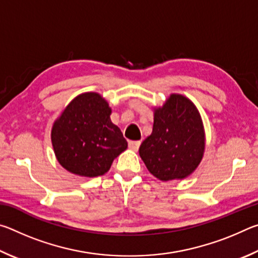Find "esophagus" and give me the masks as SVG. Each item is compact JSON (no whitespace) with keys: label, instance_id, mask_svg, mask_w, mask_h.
<instances>
[{"label":"esophagus","instance_id":"34e87169","mask_svg":"<svg viewBox=\"0 0 258 258\" xmlns=\"http://www.w3.org/2000/svg\"><path fill=\"white\" fill-rule=\"evenodd\" d=\"M140 145H141V142H140V141H130V142H128L130 149H132V150H134V151H137V150L139 149Z\"/></svg>","mask_w":258,"mask_h":258}]
</instances>
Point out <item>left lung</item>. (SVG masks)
Listing matches in <instances>:
<instances>
[{"label": "left lung", "instance_id": "8db88e82", "mask_svg": "<svg viewBox=\"0 0 258 258\" xmlns=\"http://www.w3.org/2000/svg\"><path fill=\"white\" fill-rule=\"evenodd\" d=\"M205 134L202 118L189 99L172 94L155 110L152 133L140 146V157L161 181L184 178L203 158Z\"/></svg>", "mask_w": 258, "mask_h": 258}]
</instances>
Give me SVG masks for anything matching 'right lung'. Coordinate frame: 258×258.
Wrapping results in <instances>:
<instances>
[{"label": "right lung", "mask_w": 258, "mask_h": 258, "mask_svg": "<svg viewBox=\"0 0 258 258\" xmlns=\"http://www.w3.org/2000/svg\"><path fill=\"white\" fill-rule=\"evenodd\" d=\"M111 109L98 93L78 95L52 127L51 139L59 163L81 176L103 175L127 148L120 130L110 120Z\"/></svg>", "instance_id": "add662e5"}]
</instances>
